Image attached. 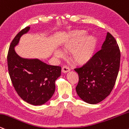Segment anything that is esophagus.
Listing matches in <instances>:
<instances>
[{
	"instance_id": "esophagus-1",
	"label": "esophagus",
	"mask_w": 129,
	"mask_h": 129,
	"mask_svg": "<svg viewBox=\"0 0 129 129\" xmlns=\"http://www.w3.org/2000/svg\"><path fill=\"white\" fill-rule=\"evenodd\" d=\"M70 71V69H69V67H68L67 66H64L63 68H62L61 71L63 73H67V72H69Z\"/></svg>"
}]
</instances>
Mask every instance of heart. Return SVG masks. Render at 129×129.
I'll return each instance as SVG.
<instances>
[{
  "label": "heart",
  "instance_id": "b5f03b06",
  "mask_svg": "<svg viewBox=\"0 0 129 129\" xmlns=\"http://www.w3.org/2000/svg\"><path fill=\"white\" fill-rule=\"evenodd\" d=\"M86 32L83 30L75 31L66 36L62 46V49L66 52H72L71 60L74 64L79 66L86 64L91 60L94 55L97 40L92 36H86ZM54 55L62 58L63 54L57 50Z\"/></svg>",
  "mask_w": 129,
  "mask_h": 129
}]
</instances>
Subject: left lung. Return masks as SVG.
<instances>
[{"label":"left lung","mask_w":129,"mask_h":129,"mask_svg":"<svg viewBox=\"0 0 129 129\" xmlns=\"http://www.w3.org/2000/svg\"><path fill=\"white\" fill-rule=\"evenodd\" d=\"M120 57L117 42L107 33L101 49L88 63L74 69L79 76L76 92L83 101L97 104L110 94L118 74Z\"/></svg>","instance_id":"obj_1"}]
</instances>
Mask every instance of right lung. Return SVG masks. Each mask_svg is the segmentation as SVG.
<instances>
[{
    "mask_svg": "<svg viewBox=\"0 0 129 129\" xmlns=\"http://www.w3.org/2000/svg\"><path fill=\"white\" fill-rule=\"evenodd\" d=\"M27 26L12 41L7 56L9 75L15 90L23 100L34 106L46 103L54 95L55 82L61 67L47 64L37 58H24L15 51L20 39L29 31Z\"/></svg>",
    "mask_w": 129,
    "mask_h": 129,
    "instance_id": "obj_1",
    "label": "right lung"
}]
</instances>
